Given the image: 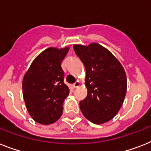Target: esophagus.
<instances>
[{
  "label": "esophagus",
  "instance_id": "esophagus-1",
  "mask_svg": "<svg viewBox=\"0 0 151 151\" xmlns=\"http://www.w3.org/2000/svg\"><path fill=\"white\" fill-rule=\"evenodd\" d=\"M80 85H81L80 81H76V82L73 84V88H76L79 87V86H80Z\"/></svg>",
  "mask_w": 151,
  "mask_h": 151
}]
</instances>
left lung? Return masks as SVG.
Masks as SVG:
<instances>
[{
	"label": "left lung",
	"instance_id": "8db88e82",
	"mask_svg": "<svg viewBox=\"0 0 151 151\" xmlns=\"http://www.w3.org/2000/svg\"><path fill=\"white\" fill-rule=\"evenodd\" d=\"M73 49L86 70L88 95L80 102L81 110L94 124L109 122L119 111L126 94L124 68L110 51L99 44L74 45Z\"/></svg>",
	"mask_w": 151,
	"mask_h": 151
}]
</instances>
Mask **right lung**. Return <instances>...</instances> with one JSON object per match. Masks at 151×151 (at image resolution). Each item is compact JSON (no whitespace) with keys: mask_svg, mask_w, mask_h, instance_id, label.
<instances>
[{"mask_svg":"<svg viewBox=\"0 0 151 151\" xmlns=\"http://www.w3.org/2000/svg\"><path fill=\"white\" fill-rule=\"evenodd\" d=\"M69 49H45L35 58L23 77V99L29 115L37 123L52 124L63 114V101L70 89L64 84L61 63Z\"/></svg>","mask_w":151,"mask_h":151,"instance_id":"obj_1","label":"right lung"}]
</instances>
